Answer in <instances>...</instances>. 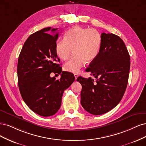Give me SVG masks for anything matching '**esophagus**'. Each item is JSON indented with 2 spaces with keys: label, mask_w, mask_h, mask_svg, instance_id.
Masks as SVG:
<instances>
[{
  "label": "esophagus",
  "mask_w": 146,
  "mask_h": 146,
  "mask_svg": "<svg viewBox=\"0 0 146 146\" xmlns=\"http://www.w3.org/2000/svg\"><path fill=\"white\" fill-rule=\"evenodd\" d=\"M74 78H75V79H77V78H78V76H79V75L78 74H74Z\"/></svg>",
  "instance_id": "34e87169"
}]
</instances>
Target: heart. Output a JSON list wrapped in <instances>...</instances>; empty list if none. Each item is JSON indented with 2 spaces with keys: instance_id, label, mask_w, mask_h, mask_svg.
Here are the masks:
<instances>
[{
  "instance_id": "1",
  "label": "heart",
  "mask_w": 146,
  "mask_h": 146,
  "mask_svg": "<svg viewBox=\"0 0 146 146\" xmlns=\"http://www.w3.org/2000/svg\"><path fill=\"white\" fill-rule=\"evenodd\" d=\"M101 44V36L95 29H88L75 26L65 33L64 39L57 42L56 52L59 58L67 60L73 52L68 62L64 65V70L78 73L85 64L98 56Z\"/></svg>"
}]
</instances>
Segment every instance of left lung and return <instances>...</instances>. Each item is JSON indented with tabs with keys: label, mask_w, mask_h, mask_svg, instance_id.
I'll use <instances>...</instances> for the list:
<instances>
[{
	"label": "left lung",
	"mask_w": 146,
	"mask_h": 146,
	"mask_svg": "<svg viewBox=\"0 0 146 146\" xmlns=\"http://www.w3.org/2000/svg\"><path fill=\"white\" fill-rule=\"evenodd\" d=\"M130 60L123 40L114 34L102 33L99 53L86 70L96 81L77 78L82 85L81 104L87 111L102 115L118 104L127 86Z\"/></svg>",
	"instance_id": "obj_1"
}]
</instances>
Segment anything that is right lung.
I'll return each instance as SVG.
<instances>
[{
  "mask_svg": "<svg viewBox=\"0 0 146 146\" xmlns=\"http://www.w3.org/2000/svg\"><path fill=\"white\" fill-rule=\"evenodd\" d=\"M58 29L45 28L30 35L23 45L17 63L18 86L23 100L30 109L42 116L54 115L60 109L65 90L74 81V74L62 72L56 52ZM60 74V80L50 76ZM62 73L61 74V73Z\"/></svg>",
  "mask_w": 146,
  "mask_h": 146,
  "instance_id": "1",
  "label": "right lung"
}]
</instances>
